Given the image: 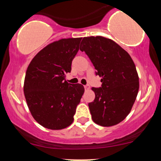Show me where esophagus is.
I'll list each match as a JSON object with an SVG mask.
<instances>
[{"label": "esophagus", "mask_w": 161, "mask_h": 161, "mask_svg": "<svg viewBox=\"0 0 161 161\" xmlns=\"http://www.w3.org/2000/svg\"><path fill=\"white\" fill-rule=\"evenodd\" d=\"M84 88H85V89H86V90H88V89H89L90 86H88V85H86V86H84Z\"/></svg>", "instance_id": "obj_1"}]
</instances>
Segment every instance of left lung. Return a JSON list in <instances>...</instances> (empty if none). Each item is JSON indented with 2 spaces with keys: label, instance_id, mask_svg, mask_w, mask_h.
I'll return each instance as SVG.
<instances>
[{
  "label": "left lung",
  "instance_id": "obj_1",
  "mask_svg": "<svg viewBox=\"0 0 161 161\" xmlns=\"http://www.w3.org/2000/svg\"><path fill=\"white\" fill-rule=\"evenodd\" d=\"M85 51L101 77L100 88H92L95 98L88 104L92 120L101 126H112L126 117L137 97L139 82L136 66L124 49L101 36L85 37Z\"/></svg>",
  "mask_w": 161,
  "mask_h": 161
}]
</instances>
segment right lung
<instances>
[{
    "instance_id": "right-lung-1",
    "label": "right lung",
    "mask_w": 161,
    "mask_h": 161,
    "mask_svg": "<svg viewBox=\"0 0 161 161\" xmlns=\"http://www.w3.org/2000/svg\"><path fill=\"white\" fill-rule=\"evenodd\" d=\"M82 38H64L46 46L32 59L24 81V95L34 119L47 129H62L73 122L84 93L81 84L66 82Z\"/></svg>"
}]
</instances>
